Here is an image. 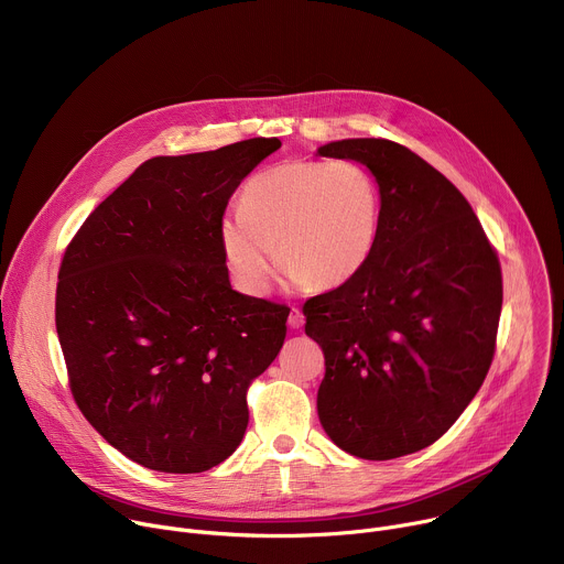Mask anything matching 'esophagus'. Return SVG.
<instances>
[{"mask_svg": "<svg viewBox=\"0 0 564 564\" xmlns=\"http://www.w3.org/2000/svg\"><path fill=\"white\" fill-rule=\"evenodd\" d=\"M288 324H290L292 328H301V326L305 324V316H303V312H301L299 307H294V305H292L290 316H288Z\"/></svg>", "mask_w": 564, "mask_h": 564, "instance_id": "1", "label": "esophagus"}]
</instances>
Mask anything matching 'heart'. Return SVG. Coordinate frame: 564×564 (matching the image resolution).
I'll list each match as a JSON object with an SVG mask.
<instances>
[{"instance_id": "b5f03b06", "label": "heart", "mask_w": 564, "mask_h": 564, "mask_svg": "<svg viewBox=\"0 0 564 564\" xmlns=\"http://www.w3.org/2000/svg\"><path fill=\"white\" fill-rule=\"evenodd\" d=\"M381 223V192L350 160H292L254 176L240 209L220 220V246L238 285L270 288L279 261L296 285L333 288L370 259Z\"/></svg>"}]
</instances>
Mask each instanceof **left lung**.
Here are the masks:
<instances>
[{"instance_id": "obj_1", "label": "left lung", "mask_w": 564, "mask_h": 564, "mask_svg": "<svg viewBox=\"0 0 564 564\" xmlns=\"http://www.w3.org/2000/svg\"><path fill=\"white\" fill-rule=\"evenodd\" d=\"M366 165L381 192L368 263L303 305L326 357L321 426L346 453L392 459L437 442L485 381L502 310V268L462 192L383 138L318 149Z\"/></svg>"}]
</instances>
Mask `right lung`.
<instances>
[{
  "mask_svg": "<svg viewBox=\"0 0 564 564\" xmlns=\"http://www.w3.org/2000/svg\"><path fill=\"white\" fill-rule=\"evenodd\" d=\"M279 138L158 155L66 246L55 328L70 394L129 459L203 473L248 429V390L276 359L290 307L229 285L225 207Z\"/></svg>",
  "mask_w": 564,
  "mask_h": 564,
  "instance_id": "1",
  "label": "right lung"
}]
</instances>
